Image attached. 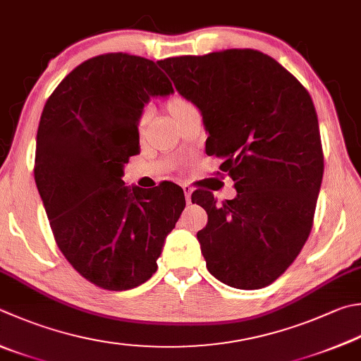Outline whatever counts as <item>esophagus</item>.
<instances>
[{
	"label": "esophagus",
	"instance_id": "1",
	"mask_svg": "<svg viewBox=\"0 0 361 361\" xmlns=\"http://www.w3.org/2000/svg\"><path fill=\"white\" fill-rule=\"evenodd\" d=\"M192 193H193V188L190 185H183V195H185V201L190 202L192 201Z\"/></svg>",
	"mask_w": 361,
	"mask_h": 361
}]
</instances>
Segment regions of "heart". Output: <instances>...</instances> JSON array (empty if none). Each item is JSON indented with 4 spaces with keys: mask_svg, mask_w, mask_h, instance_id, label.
<instances>
[{
    "mask_svg": "<svg viewBox=\"0 0 361 361\" xmlns=\"http://www.w3.org/2000/svg\"><path fill=\"white\" fill-rule=\"evenodd\" d=\"M192 104L187 99H182V97H176L171 100V111H179V110H183V108L190 106Z\"/></svg>",
    "mask_w": 361,
    "mask_h": 361,
    "instance_id": "b5f03b06",
    "label": "heart"
}]
</instances>
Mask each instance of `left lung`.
I'll return each mask as SVG.
<instances>
[{
	"label": "left lung",
	"instance_id": "1",
	"mask_svg": "<svg viewBox=\"0 0 361 361\" xmlns=\"http://www.w3.org/2000/svg\"><path fill=\"white\" fill-rule=\"evenodd\" d=\"M180 96L200 108L207 155L234 180L237 196L216 204L198 231L210 274L237 289H261L295 261L312 228L324 174L314 104L294 75L262 51L233 49L159 61Z\"/></svg>",
	"mask_w": 361,
	"mask_h": 361
}]
</instances>
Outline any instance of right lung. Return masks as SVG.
<instances>
[{
	"label": "right lung",
	"instance_id": "right-lung-1",
	"mask_svg": "<svg viewBox=\"0 0 361 361\" xmlns=\"http://www.w3.org/2000/svg\"><path fill=\"white\" fill-rule=\"evenodd\" d=\"M171 92L154 61L105 53L75 67L40 116L34 179L53 237L72 267L102 289L147 281L185 207L173 182L146 192L121 179L140 152L142 106Z\"/></svg>",
	"mask_w": 361,
	"mask_h": 361
}]
</instances>
